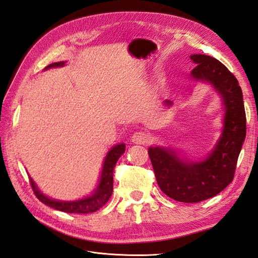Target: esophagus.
<instances>
[{"label": "esophagus", "instance_id": "34e87169", "mask_svg": "<svg viewBox=\"0 0 258 258\" xmlns=\"http://www.w3.org/2000/svg\"><path fill=\"white\" fill-rule=\"evenodd\" d=\"M148 136L147 134H145L144 131H138L135 132L134 135L131 137V141L134 142L135 144H140V145H144L148 142Z\"/></svg>", "mask_w": 258, "mask_h": 258}]
</instances>
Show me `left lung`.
<instances>
[{"label": "left lung", "instance_id": "8db88e82", "mask_svg": "<svg viewBox=\"0 0 258 258\" xmlns=\"http://www.w3.org/2000/svg\"><path fill=\"white\" fill-rule=\"evenodd\" d=\"M189 58L197 64L190 80L210 84L221 97L222 135L213 150L197 161L185 158L174 147H148L160 189L170 198L186 204L212 198L231 183L246 134L243 96L235 75L211 56L196 53ZM165 104L171 106L172 101L166 100Z\"/></svg>", "mask_w": 258, "mask_h": 258}]
</instances>
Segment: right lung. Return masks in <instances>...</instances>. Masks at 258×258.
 <instances>
[{
    "mask_svg": "<svg viewBox=\"0 0 258 258\" xmlns=\"http://www.w3.org/2000/svg\"><path fill=\"white\" fill-rule=\"evenodd\" d=\"M64 64H66L64 61L54 62V63H51L48 67H46L44 70H48L50 68H60V67H63ZM124 150H126V145H124V143L116 144L110 148V151L107 152L103 161L99 183L96 187V189L93 190L92 194L89 195V196L84 197L79 200H74V201H63V200L52 199L44 195L40 190V188H38L35 182L30 176V183H31V186H32V189L35 194V196L37 197V199H40V201H42L44 205L48 206L52 209L62 211V212L82 213V214L96 212V211L102 208L112 196L113 170L117 160H118V158L124 153Z\"/></svg>",
    "mask_w": 258,
    "mask_h": 258,
    "instance_id": "add662e5",
    "label": "right lung"
}]
</instances>
